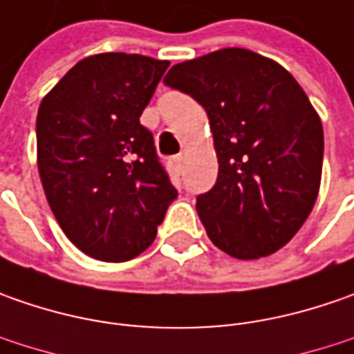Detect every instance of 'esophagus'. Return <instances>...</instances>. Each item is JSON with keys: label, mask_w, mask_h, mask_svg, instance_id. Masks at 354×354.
I'll use <instances>...</instances> for the list:
<instances>
[{"label": "esophagus", "mask_w": 354, "mask_h": 354, "mask_svg": "<svg viewBox=\"0 0 354 354\" xmlns=\"http://www.w3.org/2000/svg\"><path fill=\"white\" fill-rule=\"evenodd\" d=\"M169 165H171V169L175 171V173H179V171H181V167H183V156L171 157Z\"/></svg>", "instance_id": "34e87169"}]
</instances>
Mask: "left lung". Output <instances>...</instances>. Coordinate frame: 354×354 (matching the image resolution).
Segmentation results:
<instances>
[{
	"label": "left lung",
	"mask_w": 354,
	"mask_h": 354,
	"mask_svg": "<svg viewBox=\"0 0 354 354\" xmlns=\"http://www.w3.org/2000/svg\"><path fill=\"white\" fill-rule=\"evenodd\" d=\"M163 82L209 116L218 177L197 212L212 244L238 260L283 248L321 185L323 126L304 88L279 62L236 47L179 62Z\"/></svg>",
	"instance_id": "left-lung-1"
}]
</instances>
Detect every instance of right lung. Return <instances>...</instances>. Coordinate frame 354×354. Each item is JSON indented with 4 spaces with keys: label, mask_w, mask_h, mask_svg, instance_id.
<instances>
[{
    "label": "right lung",
    "mask_w": 354,
    "mask_h": 354,
    "mask_svg": "<svg viewBox=\"0 0 354 354\" xmlns=\"http://www.w3.org/2000/svg\"><path fill=\"white\" fill-rule=\"evenodd\" d=\"M169 61L100 53L78 61L37 114V167L66 238L102 262H126L156 240L177 197L140 124Z\"/></svg>",
    "instance_id": "add662e5"
}]
</instances>
